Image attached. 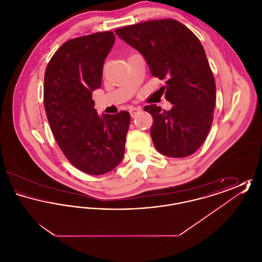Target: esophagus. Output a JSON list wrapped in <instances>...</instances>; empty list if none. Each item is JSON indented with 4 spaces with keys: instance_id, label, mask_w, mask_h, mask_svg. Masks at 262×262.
Wrapping results in <instances>:
<instances>
[{
    "instance_id": "34e87169",
    "label": "esophagus",
    "mask_w": 262,
    "mask_h": 262,
    "mask_svg": "<svg viewBox=\"0 0 262 262\" xmlns=\"http://www.w3.org/2000/svg\"><path fill=\"white\" fill-rule=\"evenodd\" d=\"M141 112V108L140 107H133L129 109V114L133 118H135L138 113Z\"/></svg>"
}]
</instances>
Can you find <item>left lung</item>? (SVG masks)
<instances>
[{
    "label": "left lung",
    "instance_id": "1",
    "mask_svg": "<svg viewBox=\"0 0 262 262\" xmlns=\"http://www.w3.org/2000/svg\"><path fill=\"white\" fill-rule=\"evenodd\" d=\"M117 35L145 59L151 75L164 79L165 98L173 107L152 104L150 135L161 154L182 158L193 154L207 137L216 102V84L204 49L192 31L172 18L117 28Z\"/></svg>",
    "mask_w": 262,
    "mask_h": 262
}]
</instances>
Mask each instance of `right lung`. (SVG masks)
Masks as SVG:
<instances>
[{
    "label": "right lung",
    "mask_w": 262,
    "mask_h": 262,
    "mask_svg": "<svg viewBox=\"0 0 262 262\" xmlns=\"http://www.w3.org/2000/svg\"><path fill=\"white\" fill-rule=\"evenodd\" d=\"M115 42L112 31L64 42L44 75V106L59 147L75 168L98 176L123 160L130 116L94 109L92 91L101 86L103 64Z\"/></svg>",
    "instance_id": "1"
}]
</instances>
